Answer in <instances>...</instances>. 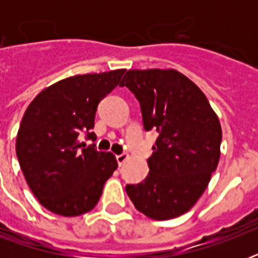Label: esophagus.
Returning a JSON list of instances; mask_svg holds the SVG:
<instances>
[{"mask_svg": "<svg viewBox=\"0 0 258 258\" xmlns=\"http://www.w3.org/2000/svg\"><path fill=\"white\" fill-rule=\"evenodd\" d=\"M116 161H117V165H119V167H121V166L124 165L125 162L128 161V155H127V154H121V155H117Z\"/></svg>", "mask_w": 258, "mask_h": 258, "instance_id": "1", "label": "esophagus"}]
</instances>
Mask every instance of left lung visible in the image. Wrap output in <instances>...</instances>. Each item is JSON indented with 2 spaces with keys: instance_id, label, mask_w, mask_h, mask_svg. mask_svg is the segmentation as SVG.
Returning a JSON list of instances; mask_svg holds the SVG:
<instances>
[{
  "instance_id": "8db88e82",
  "label": "left lung",
  "mask_w": 258,
  "mask_h": 258,
  "mask_svg": "<svg viewBox=\"0 0 258 258\" xmlns=\"http://www.w3.org/2000/svg\"><path fill=\"white\" fill-rule=\"evenodd\" d=\"M141 103L143 124L157 134L150 172L127 184L134 206L157 221L175 218L197 204L221 155L220 119L205 93L175 70H130L120 83Z\"/></svg>"
}]
</instances>
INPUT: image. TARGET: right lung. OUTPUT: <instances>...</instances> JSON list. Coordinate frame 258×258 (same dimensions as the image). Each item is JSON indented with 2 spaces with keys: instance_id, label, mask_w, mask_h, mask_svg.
<instances>
[{
  "instance_id": "1",
  "label": "right lung",
  "mask_w": 258,
  "mask_h": 258,
  "mask_svg": "<svg viewBox=\"0 0 258 258\" xmlns=\"http://www.w3.org/2000/svg\"><path fill=\"white\" fill-rule=\"evenodd\" d=\"M125 70L71 76L46 87L28 105L16 139L26 183L38 202L62 217L82 216L99 202L117 169L112 153L80 143L95 125L99 101L119 84Z\"/></svg>"
}]
</instances>
